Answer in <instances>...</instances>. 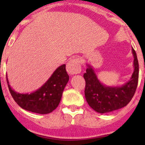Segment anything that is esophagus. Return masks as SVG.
<instances>
[{
    "mask_svg": "<svg viewBox=\"0 0 145 145\" xmlns=\"http://www.w3.org/2000/svg\"><path fill=\"white\" fill-rule=\"evenodd\" d=\"M67 70L71 75H76L81 71V61L78 58H75L70 60L67 65Z\"/></svg>",
    "mask_w": 145,
    "mask_h": 145,
    "instance_id": "esophagus-1",
    "label": "esophagus"
}]
</instances>
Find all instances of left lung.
<instances>
[{
    "mask_svg": "<svg viewBox=\"0 0 145 145\" xmlns=\"http://www.w3.org/2000/svg\"><path fill=\"white\" fill-rule=\"evenodd\" d=\"M134 57V72L130 79L120 86H110L99 80L92 66L86 64V72L84 78L86 80L85 97L93 110L99 113H107L117 110L129 103L135 93L139 79V63L137 54L131 48Z\"/></svg>",
    "mask_w": 145,
    "mask_h": 145,
    "instance_id": "8db88e82",
    "label": "left lung"
}]
</instances>
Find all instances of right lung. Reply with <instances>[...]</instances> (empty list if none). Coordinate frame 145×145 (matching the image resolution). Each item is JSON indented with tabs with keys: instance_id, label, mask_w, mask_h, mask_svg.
Instances as JSON below:
<instances>
[{
	"instance_id": "add662e5",
	"label": "right lung",
	"mask_w": 145,
	"mask_h": 145,
	"mask_svg": "<svg viewBox=\"0 0 145 145\" xmlns=\"http://www.w3.org/2000/svg\"><path fill=\"white\" fill-rule=\"evenodd\" d=\"M69 78L66 66L62 65L54 70L41 87L31 93H22L11 88L6 75L9 91L18 105L24 110L39 114L50 113L58 107Z\"/></svg>"
}]
</instances>
